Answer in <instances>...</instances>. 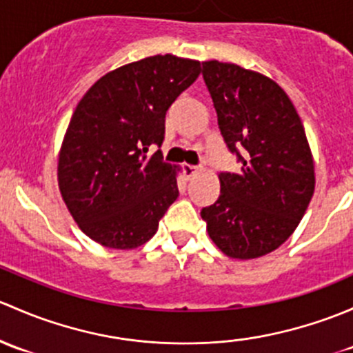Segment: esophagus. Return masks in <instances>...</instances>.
<instances>
[{"label":"esophagus","instance_id":"obj_1","mask_svg":"<svg viewBox=\"0 0 353 353\" xmlns=\"http://www.w3.org/2000/svg\"><path fill=\"white\" fill-rule=\"evenodd\" d=\"M201 170H202L201 166H192V165H185L183 166V173H185V176H187V178H192L194 175H197Z\"/></svg>","mask_w":353,"mask_h":353}]
</instances>
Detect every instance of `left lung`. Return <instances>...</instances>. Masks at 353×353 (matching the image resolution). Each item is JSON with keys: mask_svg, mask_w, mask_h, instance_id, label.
<instances>
[{"mask_svg": "<svg viewBox=\"0 0 353 353\" xmlns=\"http://www.w3.org/2000/svg\"><path fill=\"white\" fill-rule=\"evenodd\" d=\"M202 76L224 143L241 170L219 173V199L201 216L224 255L263 256L292 234L314 194V161L303 122L284 90L260 72L205 61Z\"/></svg>", "mask_w": 353, "mask_h": 353, "instance_id": "8db88e82", "label": "left lung"}]
</instances>
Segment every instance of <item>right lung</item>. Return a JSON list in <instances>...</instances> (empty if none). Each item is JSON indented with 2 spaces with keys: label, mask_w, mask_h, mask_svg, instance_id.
<instances>
[{
  "label": "right lung",
  "mask_w": 353,
  "mask_h": 353,
  "mask_svg": "<svg viewBox=\"0 0 353 353\" xmlns=\"http://www.w3.org/2000/svg\"><path fill=\"white\" fill-rule=\"evenodd\" d=\"M199 74V61L151 56L107 72L79 100L57 181L79 230L105 248L150 241L176 201L178 166L150 146H161L166 110Z\"/></svg>",
  "instance_id": "add662e5"
}]
</instances>
